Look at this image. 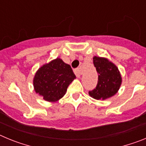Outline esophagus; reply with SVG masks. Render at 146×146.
<instances>
[{
    "label": "esophagus",
    "instance_id": "34e87169",
    "mask_svg": "<svg viewBox=\"0 0 146 146\" xmlns=\"http://www.w3.org/2000/svg\"><path fill=\"white\" fill-rule=\"evenodd\" d=\"M74 74H75V75L77 76V77L80 78V76L82 75V71H81L80 69H74Z\"/></svg>",
    "mask_w": 146,
    "mask_h": 146
}]
</instances>
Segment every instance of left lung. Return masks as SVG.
<instances>
[{
	"mask_svg": "<svg viewBox=\"0 0 146 146\" xmlns=\"http://www.w3.org/2000/svg\"><path fill=\"white\" fill-rule=\"evenodd\" d=\"M93 64L98 73L96 87L89 91L94 99H106L118 92L121 84V76L117 66L107 58L94 56Z\"/></svg>",
	"mask_w": 146,
	"mask_h": 146,
	"instance_id": "8db88e82",
	"label": "left lung"
}]
</instances>
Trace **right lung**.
I'll use <instances>...</instances> for the list:
<instances>
[{"label":"right lung","instance_id":"right-lung-1","mask_svg":"<svg viewBox=\"0 0 146 146\" xmlns=\"http://www.w3.org/2000/svg\"><path fill=\"white\" fill-rule=\"evenodd\" d=\"M76 76L69 64L56 58L38 69L33 78L36 93L47 102H56L65 95Z\"/></svg>","mask_w":146,"mask_h":146}]
</instances>
